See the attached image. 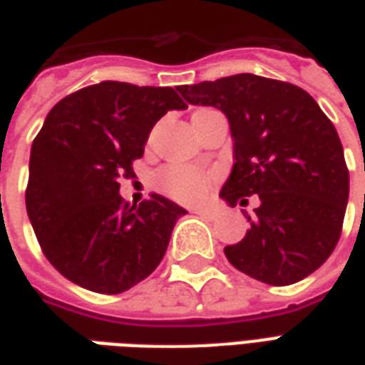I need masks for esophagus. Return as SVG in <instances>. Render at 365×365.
<instances>
[{
	"label": "esophagus",
	"instance_id": "1",
	"mask_svg": "<svg viewBox=\"0 0 365 365\" xmlns=\"http://www.w3.org/2000/svg\"><path fill=\"white\" fill-rule=\"evenodd\" d=\"M193 213L197 215V217H201V219H205V221H215V219H217V213L211 211V209H195Z\"/></svg>",
	"mask_w": 365,
	"mask_h": 365
}]
</instances>
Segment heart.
<instances>
[{"instance_id":"b5f03b06","label":"heart","mask_w":365,"mask_h":365,"mask_svg":"<svg viewBox=\"0 0 365 365\" xmlns=\"http://www.w3.org/2000/svg\"><path fill=\"white\" fill-rule=\"evenodd\" d=\"M154 183L158 190L172 197L185 201V203H195L209 193L213 175L197 168L168 166L154 175Z\"/></svg>"}]
</instances>
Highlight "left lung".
Instances as JSON below:
<instances>
[{
    "label": "left lung",
    "instance_id": "obj_1",
    "mask_svg": "<svg viewBox=\"0 0 365 365\" xmlns=\"http://www.w3.org/2000/svg\"><path fill=\"white\" fill-rule=\"evenodd\" d=\"M178 91L229 119L235 164L222 201L260 199L256 215H246V237L225 246L230 264L268 285L301 282L321 268L340 238L350 175L336 128L317 101L293 83L254 74Z\"/></svg>",
    "mask_w": 365,
    "mask_h": 365
}]
</instances>
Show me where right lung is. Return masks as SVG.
<instances>
[{
  "label": "right lung",
  "instance_id": "right-lung-1",
  "mask_svg": "<svg viewBox=\"0 0 365 365\" xmlns=\"http://www.w3.org/2000/svg\"><path fill=\"white\" fill-rule=\"evenodd\" d=\"M187 105L172 88L101 82L54 105L31 146L27 203L44 256L70 282L123 293L156 269L187 213L160 193L119 195L152 127Z\"/></svg>",
  "mask_w": 365,
  "mask_h": 365
}]
</instances>
